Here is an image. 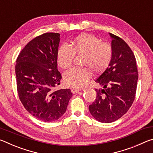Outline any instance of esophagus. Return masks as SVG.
<instances>
[{"instance_id":"obj_1","label":"esophagus","mask_w":153,"mask_h":153,"mask_svg":"<svg viewBox=\"0 0 153 153\" xmlns=\"http://www.w3.org/2000/svg\"><path fill=\"white\" fill-rule=\"evenodd\" d=\"M79 90H81V88H71V91L73 94H76Z\"/></svg>"}]
</instances>
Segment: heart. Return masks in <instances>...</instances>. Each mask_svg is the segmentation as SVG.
Masks as SVG:
<instances>
[{"instance_id":"obj_1","label":"heart","mask_w":153,"mask_h":153,"mask_svg":"<svg viewBox=\"0 0 153 153\" xmlns=\"http://www.w3.org/2000/svg\"><path fill=\"white\" fill-rule=\"evenodd\" d=\"M75 55L84 56L82 65L88 67L71 69L65 73L63 79L67 86L79 88L86 85L91 77V70L100 74L108 68L113 58V48L97 36L82 33L71 40L69 47L65 45L59 47L56 54L59 66L68 69L73 64Z\"/></svg>"}]
</instances>
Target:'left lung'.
<instances>
[{
    "instance_id": "8db88e82",
    "label": "left lung",
    "mask_w": 153,
    "mask_h": 153,
    "mask_svg": "<svg viewBox=\"0 0 153 153\" xmlns=\"http://www.w3.org/2000/svg\"><path fill=\"white\" fill-rule=\"evenodd\" d=\"M113 58L108 68L95 80L97 98L89 105L91 115L102 123H111L127 113L135 99L138 73L135 56L125 41L109 33Z\"/></svg>"
}]
</instances>
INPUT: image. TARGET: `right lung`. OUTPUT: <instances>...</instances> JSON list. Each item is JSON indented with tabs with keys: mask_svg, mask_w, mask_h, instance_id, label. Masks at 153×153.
<instances>
[{
	"mask_svg": "<svg viewBox=\"0 0 153 153\" xmlns=\"http://www.w3.org/2000/svg\"><path fill=\"white\" fill-rule=\"evenodd\" d=\"M59 42V33L37 36L20 52L15 65L21 102L31 115L45 122L59 120L72 97L69 89L54 90L62 77L56 61Z\"/></svg>",
	"mask_w": 153,
	"mask_h": 153,
	"instance_id": "obj_1",
	"label": "right lung"
}]
</instances>
